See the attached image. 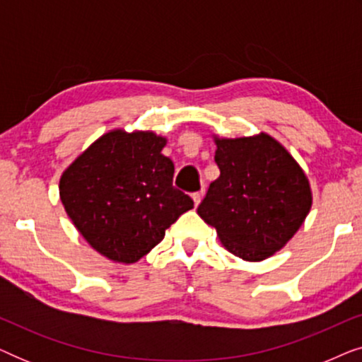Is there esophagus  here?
I'll use <instances>...</instances> for the list:
<instances>
[{
    "instance_id": "obj_1",
    "label": "esophagus",
    "mask_w": 362,
    "mask_h": 362,
    "mask_svg": "<svg viewBox=\"0 0 362 362\" xmlns=\"http://www.w3.org/2000/svg\"><path fill=\"white\" fill-rule=\"evenodd\" d=\"M202 194H204V192H202V191L192 192V201H194V206H199V202L202 199Z\"/></svg>"
}]
</instances>
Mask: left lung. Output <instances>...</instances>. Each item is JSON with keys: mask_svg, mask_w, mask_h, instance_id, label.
Returning a JSON list of instances; mask_svg holds the SVG:
<instances>
[{"mask_svg": "<svg viewBox=\"0 0 362 362\" xmlns=\"http://www.w3.org/2000/svg\"><path fill=\"white\" fill-rule=\"evenodd\" d=\"M221 176L197 207L222 245L247 262L269 259L296 234L311 209L310 181L295 158L267 133L217 138Z\"/></svg>", "mask_w": 362, "mask_h": 362, "instance_id": "1", "label": "left lung"}]
</instances>
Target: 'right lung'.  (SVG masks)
<instances>
[{
  "mask_svg": "<svg viewBox=\"0 0 362 362\" xmlns=\"http://www.w3.org/2000/svg\"><path fill=\"white\" fill-rule=\"evenodd\" d=\"M165 136L112 130L62 173L59 196L83 239L108 260L135 264L160 244L177 217L194 207L173 186Z\"/></svg>",
  "mask_w": 362,
  "mask_h": 362,
  "instance_id": "obj_1",
  "label": "right lung"
}]
</instances>
